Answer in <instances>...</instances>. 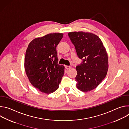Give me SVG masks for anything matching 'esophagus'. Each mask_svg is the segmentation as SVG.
<instances>
[{
	"mask_svg": "<svg viewBox=\"0 0 129 129\" xmlns=\"http://www.w3.org/2000/svg\"><path fill=\"white\" fill-rule=\"evenodd\" d=\"M65 68L67 69H69L71 68V67L70 66H65Z\"/></svg>",
	"mask_w": 129,
	"mask_h": 129,
	"instance_id": "1",
	"label": "esophagus"
}]
</instances>
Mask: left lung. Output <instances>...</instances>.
<instances>
[{"label": "left lung", "mask_w": 129, "mask_h": 129, "mask_svg": "<svg viewBox=\"0 0 129 129\" xmlns=\"http://www.w3.org/2000/svg\"><path fill=\"white\" fill-rule=\"evenodd\" d=\"M82 63L76 67L77 87L87 92L95 88L106 77L108 57L103 42L98 36L90 33H68Z\"/></svg>", "instance_id": "left-lung-1"}]
</instances>
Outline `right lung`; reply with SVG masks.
<instances>
[{"instance_id":"obj_1","label":"right lung","mask_w":129,"mask_h":129,"mask_svg":"<svg viewBox=\"0 0 129 129\" xmlns=\"http://www.w3.org/2000/svg\"><path fill=\"white\" fill-rule=\"evenodd\" d=\"M63 37L62 33H53L37 38L26 49V74L31 85L42 92L51 93L56 91L64 75V67L58 64L56 50Z\"/></svg>"}]
</instances>
